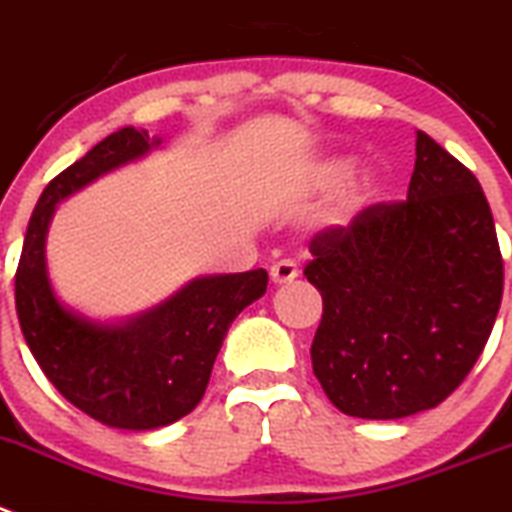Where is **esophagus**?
<instances>
[{
	"instance_id": "1",
	"label": "esophagus",
	"mask_w": 512,
	"mask_h": 512,
	"mask_svg": "<svg viewBox=\"0 0 512 512\" xmlns=\"http://www.w3.org/2000/svg\"><path fill=\"white\" fill-rule=\"evenodd\" d=\"M296 276H299V266L291 259H281L271 266V281H274V284H289Z\"/></svg>"
}]
</instances>
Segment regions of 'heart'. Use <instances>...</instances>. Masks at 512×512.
<instances>
[{
	"instance_id": "heart-1",
	"label": "heart",
	"mask_w": 512,
	"mask_h": 512,
	"mask_svg": "<svg viewBox=\"0 0 512 512\" xmlns=\"http://www.w3.org/2000/svg\"><path fill=\"white\" fill-rule=\"evenodd\" d=\"M344 165L339 163V160H329V163H324L319 168V180H324V183H332V180H337L339 175H342ZM354 193H349L347 198H344V206H347V201H352Z\"/></svg>"
}]
</instances>
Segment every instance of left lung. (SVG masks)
Wrapping results in <instances>:
<instances>
[{"mask_svg":"<svg viewBox=\"0 0 512 512\" xmlns=\"http://www.w3.org/2000/svg\"><path fill=\"white\" fill-rule=\"evenodd\" d=\"M304 276L324 314L311 367L332 405L399 420L445 402L488 344L503 256L478 178L427 133L405 201L311 238Z\"/></svg>","mask_w":512,"mask_h":512,"instance_id":"1","label":"left lung"}]
</instances>
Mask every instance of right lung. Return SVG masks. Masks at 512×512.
Wrapping results in <instances>:
<instances>
[{"label": "right lung", "instance_id": "right-lung-1", "mask_svg": "<svg viewBox=\"0 0 512 512\" xmlns=\"http://www.w3.org/2000/svg\"><path fill=\"white\" fill-rule=\"evenodd\" d=\"M158 143L128 125L55 175L29 218L14 274L19 326L45 377L77 410L120 430H155L186 417L206 392L231 321L269 284L264 269L196 279L123 326L90 324L57 301L45 269L55 203Z\"/></svg>", "mask_w": 512, "mask_h": 512}]
</instances>
